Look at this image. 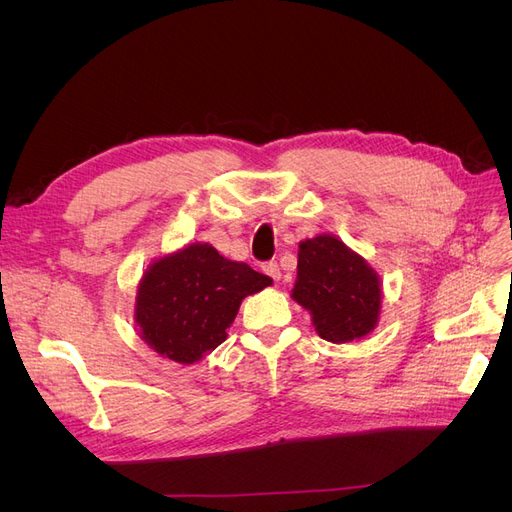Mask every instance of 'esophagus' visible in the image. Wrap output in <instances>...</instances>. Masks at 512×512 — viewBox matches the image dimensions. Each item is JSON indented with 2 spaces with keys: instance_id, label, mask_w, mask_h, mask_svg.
I'll return each mask as SVG.
<instances>
[{
  "instance_id": "34e87169",
  "label": "esophagus",
  "mask_w": 512,
  "mask_h": 512,
  "mask_svg": "<svg viewBox=\"0 0 512 512\" xmlns=\"http://www.w3.org/2000/svg\"><path fill=\"white\" fill-rule=\"evenodd\" d=\"M263 272L270 276L274 282H278L280 280V276H282V272H280V265L276 263V261H267V263H263Z\"/></svg>"
}]
</instances>
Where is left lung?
I'll use <instances>...</instances> for the list:
<instances>
[{
	"mask_svg": "<svg viewBox=\"0 0 512 512\" xmlns=\"http://www.w3.org/2000/svg\"><path fill=\"white\" fill-rule=\"evenodd\" d=\"M292 299L311 311L315 332L328 342H351L378 324L382 284L369 263L332 234L299 245Z\"/></svg>",
	"mask_w": 512,
	"mask_h": 512,
	"instance_id": "obj_1",
	"label": "left lung"
}]
</instances>
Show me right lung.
<instances>
[{"label":"right lung","mask_w":512,"mask_h":512,"mask_svg":"<svg viewBox=\"0 0 512 512\" xmlns=\"http://www.w3.org/2000/svg\"><path fill=\"white\" fill-rule=\"evenodd\" d=\"M272 284L251 265L222 257L211 245H188L145 272L134 319L161 357L188 365L215 351L242 299Z\"/></svg>","instance_id":"1"}]
</instances>
